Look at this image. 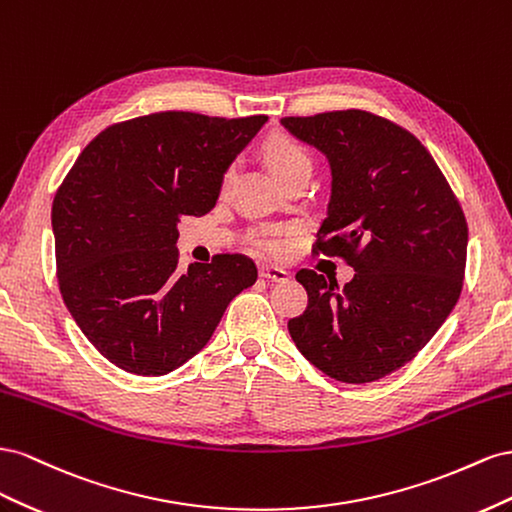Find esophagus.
<instances>
[{"label": "esophagus", "instance_id": "obj_1", "mask_svg": "<svg viewBox=\"0 0 512 512\" xmlns=\"http://www.w3.org/2000/svg\"><path fill=\"white\" fill-rule=\"evenodd\" d=\"M259 276L261 279H268L274 283H285L289 279V274L283 268H276V266H261Z\"/></svg>", "mask_w": 512, "mask_h": 512}]
</instances>
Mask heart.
I'll use <instances>...</instances> for the list:
<instances>
[{
	"mask_svg": "<svg viewBox=\"0 0 512 512\" xmlns=\"http://www.w3.org/2000/svg\"><path fill=\"white\" fill-rule=\"evenodd\" d=\"M264 154H266L268 165L272 167V171L276 173V178H279V180L287 178V175L294 173L296 169L311 167L309 152H306L296 139H291L287 135L270 137L264 145ZM231 178H233V169H229L225 173L223 186H227L231 182ZM261 248H264V251H268V253H281L283 242L276 240V238H268V240L261 242Z\"/></svg>",
	"mask_w": 512,
	"mask_h": 512,
	"instance_id": "1",
	"label": "heart"
}]
</instances>
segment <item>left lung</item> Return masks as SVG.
Instances as JSON below:
<instances>
[{
    "label": "left lung",
    "instance_id": "1",
    "mask_svg": "<svg viewBox=\"0 0 512 512\" xmlns=\"http://www.w3.org/2000/svg\"><path fill=\"white\" fill-rule=\"evenodd\" d=\"M281 124L330 167L315 253L339 255L356 272L339 289L300 270L309 304L289 319V334L337 382H375L410 362L455 309L467 255L463 210L425 145L397 124L358 109Z\"/></svg>",
    "mask_w": 512,
    "mask_h": 512
}]
</instances>
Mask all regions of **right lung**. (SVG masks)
<instances>
[{"label":"right lung","mask_w":512,"mask_h":512,"mask_svg":"<svg viewBox=\"0 0 512 512\" xmlns=\"http://www.w3.org/2000/svg\"><path fill=\"white\" fill-rule=\"evenodd\" d=\"M266 115L163 111L90 141L55 193L57 281L98 352L135 375H165L208 345L227 304L257 281L244 255L178 272L180 216L208 214Z\"/></svg>","instance_id":"1"}]
</instances>
